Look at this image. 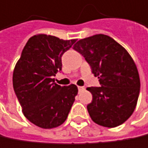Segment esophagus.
I'll use <instances>...</instances> for the list:
<instances>
[{"label": "esophagus", "instance_id": "1", "mask_svg": "<svg viewBox=\"0 0 148 148\" xmlns=\"http://www.w3.org/2000/svg\"><path fill=\"white\" fill-rule=\"evenodd\" d=\"M77 88H78V90H79V92H80V91H83V89H84V87H81V86H78V87H77Z\"/></svg>", "mask_w": 148, "mask_h": 148}]
</instances>
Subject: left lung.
Returning <instances> with one entry per match:
<instances>
[{
    "label": "left lung",
    "mask_w": 148,
    "mask_h": 148,
    "mask_svg": "<svg viewBox=\"0 0 148 148\" xmlns=\"http://www.w3.org/2000/svg\"><path fill=\"white\" fill-rule=\"evenodd\" d=\"M73 49L85 58L101 84L87 88L93 95L87 106L91 119L107 128L123 123L136 106L140 87L138 71L130 53L103 34L79 40Z\"/></svg>",
    "instance_id": "1"
}]
</instances>
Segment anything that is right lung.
Here are the masks:
<instances>
[{"mask_svg": "<svg viewBox=\"0 0 148 148\" xmlns=\"http://www.w3.org/2000/svg\"><path fill=\"white\" fill-rule=\"evenodd\" d=\"M44 34L30 37L15 65L12 85L25 117L42 129L61 125L67 119L78 89L61 87L53 78L61 71V57L76 42Z\"/></svg>", "mask_w": 148, "mask_h": 148, "instance_id": "1", "label": "right lung"}]
</instances>
